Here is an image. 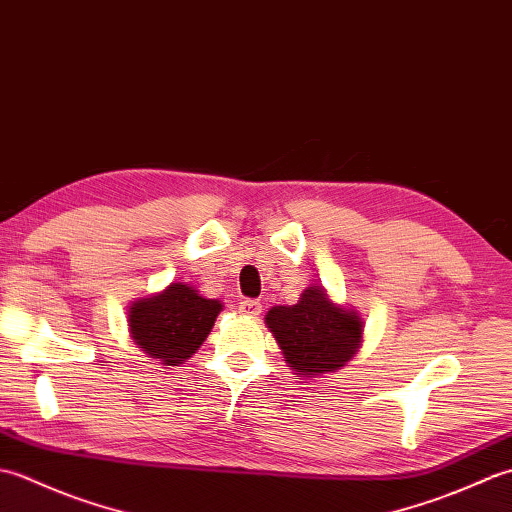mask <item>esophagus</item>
Instances as JSON below:
<instances>
[{"label": "esophagus", "mask_w": 512, "mask_h": 512, "mask_svg": "<svg viewBox=\"0 0 512 512\" xmlns=\"http://www.w3.org/2000/svg\"><path fill=\"white\" fill-rule=\"evenodd\" d=\"M239 312L244 314V317H259L262 314V303L255 301V299H244L242 303H239Z\"/></svg>", "instance_id": "1"}]
</instances>
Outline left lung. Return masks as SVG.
Wrapping results in <instances>:
<instances>
[{
    "instance_id": "1",
    "label": "left lung",
    "mask_w": 512,
    "mask_h": 512,
    "mask_svg": "<svg viewBox=\"0 0 512 512\" xmlns=\"http://www.w3.org/2000/svg\"><path fill=\"white\" fill-rule=\"evenodd\" d=\"M266 328L273 332L292 372L323 378L358 354L365 323L354 308L334 303L328 290L312 284L292 306L270 308Z\"/></svg>"
}]
</instances>
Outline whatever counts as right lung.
Segmentation results:
<instances>
[{
    "mask_svg": "<svg viewBox=\"0 0 512 512\" xmlns=\"http://www.w3.org/2000/svg\"><path fill=\"white\" fill-rule=\"evenodd\" d=\"M222 308L220 299H206L195 286L173 281L156 295L132 301L129 334L149 358L178 367L198 352Z\"/></svg>",
    "mask_w": 512,
    "mask_h": 512,
    "instance_id": "obj_1",
    "label": "right lung"
}]
</instances>
